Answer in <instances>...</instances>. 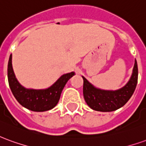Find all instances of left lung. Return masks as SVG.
Wrapping results in <instances>:
<instances>
[{
	"instance_id": "8db88e82",
	"label": "left lung",
	"mask_w": 146,
	"mask_h": 146,
	"mask_svg": "<svg viewBox=\"0 0 146 146\" xmlns=\"http://www.w3.org/2000/svg\"><path fill=\"white\" fill-rule=\"evenodd\" d=\"M138 65L135 60L131 77L122 88L116 91H104L95 88L84 79V98L89 107L100 112H112L123 106L133 95L138 83Z\"/></svg>"
}]
</instances>
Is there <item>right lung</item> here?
I'll return each instance as SVG.
<instances>
[{
	"mask_svg": "<svg viewBox=\"0 0 146 146\" xmlns=\"http://www.w3.org/2000/svg\"><path fill=\"white\" fill-rule=\"evenodd\" d=\"M73 75V72L64 74L48 89H27L15 78L11 64V54L8 60V79L12 94L19 104L34 112H44L53 109L59 101L61 93L66 84Z\"/></svg>",
	"mask_w": 146,
	"mask_h": 146,
	"instance_id": "obj_1",
	"label": "right lung"
}]
</instances>
